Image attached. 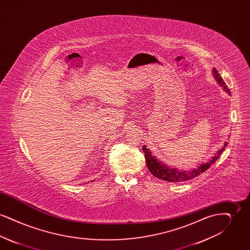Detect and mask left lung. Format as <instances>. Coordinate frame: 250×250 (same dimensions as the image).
I'll return each mask as SVG.
<instances>
[{"label":"left lung","mask_w":250,"mask_h":250,"mask_svg":"<svg viewBox=\"0 0 250 250\" xmlns=\"http://www.w3.org/2000/svg\"><path fill=\"white\" fill-rule=\"evenodd\" d=\"M213 75L217 83L223 88L225 92L230 95L229 90L228 89L223 79L220 77L219 73L215 68H213ZM227 144L228 143H224V146L220 150H218L217 153L214 156H212L209 160L202 162V164H199L198 166H196V167H193L188 170H184V169L180 170L176 167L167 166L162 161L158 160L156 157L152 155V152L145 145H143V150L145 155L146 165L148 167V169L155 177L164 180L167 182H170V183H180V182H185V181L195 178L202 172H204L206 169H208L219 158V155H221L225 150Z\"/></svg>","instance_id":"8db88e82"}]
</instances>
